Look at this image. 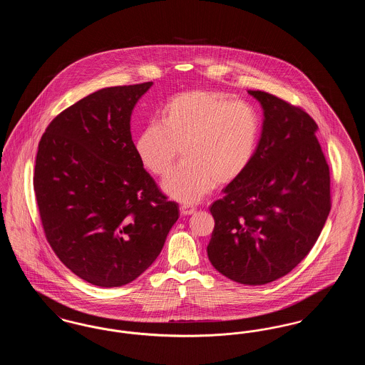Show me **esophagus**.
I'll use <instances>...</instances> for the list:
<instances>
[{"mask_svg":"<svg viewBox=\"0 0 365 365\" xmlns=\"http://www.w3.org/2000/svg\"><path fill=\"white\" fill-rule=\"evenodd\" d=\"M180 213H182L183 216H190V215L195 213V209L190 208V207H187V205H182V207H180Z\"/></svg>","mask_w":365,"mask_h":365,"instance_id":"obj_1","label":"esophagus"}]
</instances>
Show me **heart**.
<instances>
[{
	"label": "heart",
	"mask_w": 365,
	"mask_h": 365,
	"mask_svg": "<svg viewBox=\"0 0 365 365\" xmlns=\"http://www.w3.org/2000/svg\"><path fill=\"white\" fill-rule=\"evenodd\" d=\"M260 131V116L252 105L220 91L192 90L167 104L161 123L140 131L137 152L150 173L164 178L182 149L185 164L163 183V190L183 204H195L215 185H227L246 171Z\"/></svg>",
	"instance_id": "obj_1"
}]
</instances>
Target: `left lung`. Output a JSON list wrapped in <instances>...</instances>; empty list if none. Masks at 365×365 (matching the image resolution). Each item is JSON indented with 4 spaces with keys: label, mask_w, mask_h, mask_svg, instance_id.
Wrapping results in <instances>:
<instances>
[{
    "label": "left lung",
    "mask_w": 365,
    "mask_h": 365,
    "mask_svg": "<svg viewBox=\"0 0 365 365\" xmlns=\"http://www.w3.org/2000/svg\"><path fill=\"white\" fill-rule=\"evenodd\" d=\"M247 93L262 108L260 140L246 171L209 208L207 252L222 275L257 286L287 275L311 252L330 213V170L305 110Z\"/></svg>",
    "instance_id": "left-lung-1"
}]
</instances>
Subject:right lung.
<instances>
[{"mask_svg": "<svg viewBox=\"0 0 365 365\" xmlns=\"http://www.w3.org/2000/svg\"><path fill=\"white\" fill-rule=\"evenodd\" d=\"M152 85L87 96L53 119L38 146L34 190L46 240L67 268L94 286L138 278L179 217L131 138L133 109Z\"/></svg>", "mask_w": 365, "mask_h": 365, "instance_id": "obj_1", "label": "right lung"}]
</instances>
